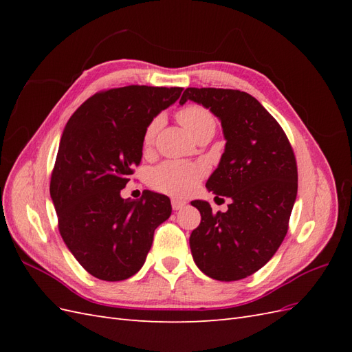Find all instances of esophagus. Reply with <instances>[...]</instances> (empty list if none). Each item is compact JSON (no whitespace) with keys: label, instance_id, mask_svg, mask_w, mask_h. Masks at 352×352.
<instances>
[{"label":"esophagus","instance_id":"34e87169","mask_svg":"<svg viewBox=\"0 0 352 352\" xmlns=\"http://www.w3.org/2000/svg\"><path fill=\"white\" fill-rule=\"evenodd\" d=\"M185 204H186V202L182 201V199H177V198H173V199H172V207H173V210H176V211L180 210V208H184Z\"/></svg>","mask_w":352,"mask_h":352}]
</instances>
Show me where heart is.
<instances>
[{
	"label": "heart",
	"instance_id": "b5f03b06",
	"mask_svg": "<svg viewBox=\"0 0 352 352\" xmlns=\"http://www.w3.org/2000/svg\"><path fill=\"white\" fill-rule=\"evenodd\" d=\"M177 120L194 138L202 131L216 129V120L212 114L207 109L197 104L186 105L182 110H179ZM158 126L160 119H154L146 126L144 132L145 145H150L153 142ZM202 172H204V168H202L201 164L172 160V162H166L153 170L150 175V185L163 194L184 197L197 186Z\"/></svg>",
	"mask_w": 352,
	"mask_h": 352
}]
</instances>
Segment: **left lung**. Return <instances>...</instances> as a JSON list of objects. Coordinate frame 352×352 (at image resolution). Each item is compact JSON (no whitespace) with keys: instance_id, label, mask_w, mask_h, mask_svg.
Masks as SVG:
<instances>
[{"instance_id":"1","label":"left lung","mask_w":352,"mask_h":352,"mask_svg":"<svg viewBox=\"0 0 352 352\" xmlns=\"http://www.w3.org/2000/svg\"><path fill=\"white\" fill-rule=\"evenodd\" d=\"M202 104L219 117L226 145L207 189L232 199L212 212L207 201L189 238L198 269L211 279L239 280L267 263L283 242L298 190L294 150L274 117L238 89L188 88L179 104Z\"/></svg>"}]
</instances>
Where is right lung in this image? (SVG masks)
<instances>
[{
    "mask_svg": "<svg viewBox=\"0 0 352 352\" xmlns=\"http://www.w3.org/2000/svg\"><path fill=\"white\" fill-rule=\"evenodd\" d=\"M184 88L145 85L92 95L63 131L50 194L60 235L94 278L119 282L140 272L154 230L172 214L166 195L120 197L142 158L144 132Z\"/></svg>",
    "mask_w": 352,
    "mask_h": 352,
    "instance_id": "add662e5",
    "label": "right lung"
}]
</instances>
